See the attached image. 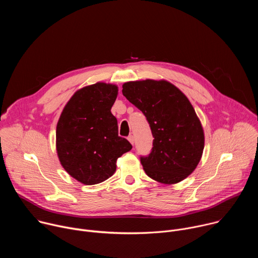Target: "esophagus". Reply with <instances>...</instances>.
Returning <instances> with one entry per match:
<instances>
[{"mask_svg": "<svg viewBox=\"0 0 258 258\" xmlns=\"http://www.w3.org/2000/svg\"><path fill=\"white\" fill-rule=\"evenodd\" d=\"M127 140H128V142L132 144V145H134V142H135V139H134V136H128L127 137Z\"/></svg>", "mask_w": 258, "mask_h": 258, "instance_id": "1", "label": "esophagus"}]
</instances>
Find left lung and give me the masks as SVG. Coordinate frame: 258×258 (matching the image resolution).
<instances>
[{
  "instance_id": "obj_1",
  "label": "left lung",
  "mask_w": 258,
  "mask_h": 258,
  "mask_svg": "<svg viewBox=\"0 0 258 258\" xmlns=\"http://www.w3.org/2000/svg\"><path fill=\"white\" fill-rule=\"evenodd\" d=\"M122 94L146 116L154 138L151 153L141 157L146 174L166 185L185 179L204 149L203 127L188 98L172 84L154 80L125 83Z\"/></svg>"
}]
</instances>
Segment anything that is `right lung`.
I'll return each instance as SVG.
<instances>
[{"label": "right lung", "mask_w": 258, "mask_h": 258, "mask_svg": "<svg viewBox=\"0 0 258 258\" xmlns=\"http://www.w3.org/2000/svg\"><path fill=\"white\" fill-rule=\"evenodd\" d=\"M118 88L97 83L77 91L65 105L56 128V149L63 168L85 185L111 176L116 160L133 146L118 136L111 113Z\"/></svg>", "instance_id": "1"}]
</instances>
